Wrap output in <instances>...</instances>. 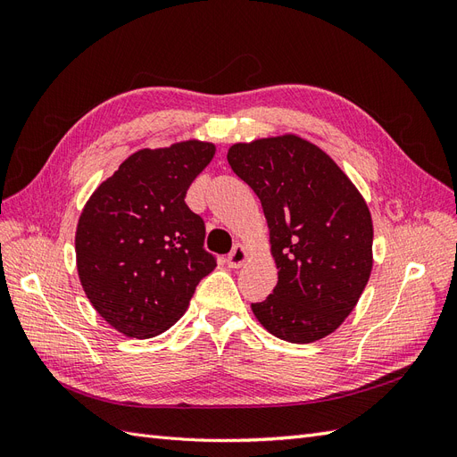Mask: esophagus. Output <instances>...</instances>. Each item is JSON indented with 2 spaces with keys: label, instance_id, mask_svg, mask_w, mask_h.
I'll return each instance as SVG.
<instances>
[{
  "label": "esophagus",
  "instance_id": "obj_1",
  "mask_svg": "<svg viewBox=\"0 0 457 457\" xmlns=\"http://www.w3.org/2000/svg\"><path fill=\"white\" fill-rule=\"evenodd\" d=\"M245 259H247L245 247L238 244V245H234V250L227 255V265H228L230 269H238V267L244 265Z\"/></svg>",
  "mask_w": 457,
  "mask_h": 457
}]
</instances>
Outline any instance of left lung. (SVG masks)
Returning <instances> with one entry per match:
<instances>
[{
	"label": "left lung",
	"instance_id": "1",
	"mask_svg": "<svg viewBox=\"0 0 457 457\" xmlns=\"http://www.w3.org/2000/svg\"><path fill=\"white\" fill-rule=\"evenodd\" d=\"M232 171L253 188L270 228L278 284L257 320L289 343L337 329L371 272L373 227L366 202L337 163L295 135L230 146Z\"/></svg>",
	"mask_w": 457,
	"mask_h": 457
}]
</instances>
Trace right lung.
I'll list each match as a JSON object with an SVG mask.
<instances>
[{
  "instance_id": "add662e5",
  "label": "right lung",
  "mask_w": 457,
  "mask_h": 457,
  "mask_svg": "<svg viewBox=\"0 0 457 457\" xmlns=\"http://www.w3.org/2000/svg\"><path fill=\"white\" fill-rule=\"evenodd\" d=\"M212 143L139 150L93 192L76 232L78 272L91 305L129 337H154L187 311L215 267L205 223L185 204L212 162Z\"/></svg>"
}]
</instances>
